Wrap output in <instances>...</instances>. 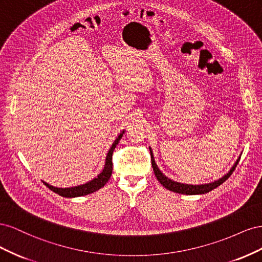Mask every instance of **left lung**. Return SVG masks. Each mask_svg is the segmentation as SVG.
<instances>
[{
  "mask_svg": "<svg viewBox=\"0 0 262 262\" xmlns=\"http://www.w3.org/2000/svg\"><path fill=\"white\" fill-rule=\"evenodd\" d=\"M149 152H150V161H152V166H153V170L155 176L157 178V180L161 182V185H163V187H165L166 189L170 190V191L173 192H177V193H181V194H189V195H192V194H204V193H208L211 190L215 189L216 187H219L220 185L223 184L225 180L228 179V177L232 175L235 167L237 166L239 162V158L236 161V163L234 164V166L232 167V169L229 170L226 175H224L222 178L210 182V184H203V185H188V184H181V182H177V181H173L171 179H169L168 177H166L164 173L160 170V168L157 167V165L155 163L154 160V156H153V152L152 149L149 147Z\"/></svg>",
  "mask_w": 262,
  "mask_h": 262,
  "instance_id": "obj_1",
  "label": "left lung"
}]
</instances>
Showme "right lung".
Segmentation results:
<instances>
[{"label":"right lung","mask_w":262,"mask_h":262,"mask_svg":"<svg viewBox=\"0 0 262 262\" xmlns=\"http://www.w3.org/2000/svg\"><path fill=\"white\" fill-rule=\"evenodd\" d=\"M123 133H124V130L120 134H119L118 138L113 143L112 147L109 148V152L107 153V156H106L105 167L96 178L92 179L91 181L86 182V184H84V185L71 187V188H58V187H53L49 184H47V182H45V181H42V182L50 190H52L53 192L58 193L59 195L64 196V198L82 196V195H86V194H90V193L97 191V190H99L100 188H102L107 184V181L109 180L110 176H112V173H113V153H114L115 147L119 143V141H120V139L122 138Z\"/></svg>","instance_id":"obj_1"}]
</instances>
